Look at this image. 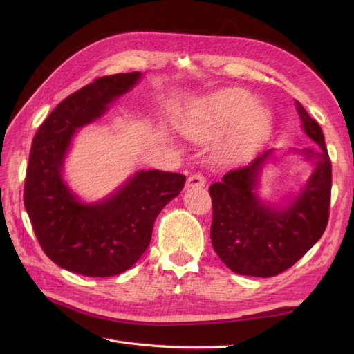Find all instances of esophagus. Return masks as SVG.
Masks as SVG:
<instances>
[{"label": "esophagus", "mask_w": 354, "mask_h": 354, "mask_svg": "<svg viewBox=\"0 0 354 354\" xmlns=\"http://www.w3.org/2000/svg\"><path fill=\"white\" fill-rule=\"evenodd\" d=\"M205 178L201 175V173H196V175H192L189 179H187L185 187L187 189H202L205 187Z\"/></svg>", "instance_id": "1"}]
</instances>
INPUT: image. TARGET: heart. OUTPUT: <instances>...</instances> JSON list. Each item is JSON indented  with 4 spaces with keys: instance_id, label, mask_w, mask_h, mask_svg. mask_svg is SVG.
<instances>
[{
    "instance_id": "heart-1",
    "label": "heart",
    "mask_w": 354,
    "mask_h": 354,
    "mask_svg": "<svg viewBox=\"0 0 354 354\" xmlns=\"http://www.w3.org/2000/svg\"><path fill=\"white\" fill-rule=\"evenodd\" d=\"M272 114L242 88H227L194 104L184 118L183 132L196 141L225 138L216 147L223 164L248 161L259 152L272 133Z\"/></svg>"
}]
</instances>
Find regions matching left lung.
Segmentation results:
<instances>
[{"label":"left lung","mask_w":354,"mask_h":354,"mask_svg":"<svg viewBox=\"0 0 354 354\" xmlns=\"http://www.w3.org/2000/svg\"><path fill=\"white\" fill-rule=\"evenodd\" d=\"M307 137L321 150L299 153L315 161V170L286 207L263 202L257 194L259 178L272 156V149L246 167L223 175L209 187L213 202L212 243L216 254L232 272L251 277H274L289 269L324 234L332 196V162L318 122L295 102Z\"/></svg>","instance_id":"left-lung-1"}]
</instances>
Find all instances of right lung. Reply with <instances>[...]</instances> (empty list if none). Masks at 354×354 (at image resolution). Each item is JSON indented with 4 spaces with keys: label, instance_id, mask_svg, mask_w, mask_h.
Returning <instances> with one entry per match:
<instances>
[{
    "label": "right lung",
    "instance_id": "obj_1",
    "mask_svg": "<svg viewBox=\"0 0 354 354\" xmlns=\"http://www.w3.org/2000/svg\"><path fill=\"white\" fill-rule=\"evenodd\" d=\"M140 79V71L95 79L59 103L33 138L24 205L44 252L70 272L112 277L133 266L147 250L156 216L185 184L181 173L137 171L106 199L86 204L64 181L76 129L102 117Z\"/></svg>",
    "mask_w": 354,
    "mask_h": 354
}]
</instances>
